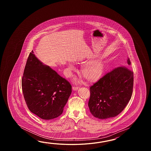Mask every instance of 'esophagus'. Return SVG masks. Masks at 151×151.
Segmentation results:
<instances>
[{
    "instance_id": "obj_1",
    "label": "esophagus",
    "mask_w": 151,
    "mask_h": 151,
    "mask_svg": "<svg viewBox=\"0 0 151 151\" xmlns=\"http://www.w3.org/2000/svg\"><path fill=\"white\" fill-rule=\"evenodd\" d=\"M79 87H80L75 86H73L72 87V88H73V90H76H76H78Z\"/></svg>"
}]
</instances>
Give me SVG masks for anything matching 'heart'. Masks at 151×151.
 <instances>
[{
  "instance_id": "b5f03b06",
  "label": "heart",
  "mask_w": 151,
  "mask_h": 151,
  "mask_svg": "<svg viewBox=\"0 0 151 151\" xmlns=\"http://www.w3.org/2000/svg\"><path fill=\"white\" fill-rule=\"evenodd\" d=\"M76 68L73 65H68V76L72 75V71H75ZM104 70V64L100 60L91 61L84 65L81 69V73L87 80L95 81L98 80L102 76Z\"/></svg>"
}]
</instances>
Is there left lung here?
<instances>
[{"label":"left lung","instance_id":"8db88e82","mask_svg":"<svg viewBox=\"0 0 151 151\" xmlns=\"http://www.w3.org/2000/svg\"><path fill=\"white\" fill-rule=\"evenodd\" d=\"M127 64H131L129 58ZM133 88V72L126 66L115 68L90 87L91 114L100 119L118 116L131 99Z\"/></svg>","mask_w":151,"mask_h":151}]
</instances>
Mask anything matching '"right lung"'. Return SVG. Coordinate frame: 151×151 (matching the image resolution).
<instances>
[{
	"mask_svg": "<svg viewBox=\"0 0 151 151\" xmlns=\"http://www.w3.org/2000/svg\"><path fill=\"white\" fill-rule=\"evenodd\" d=\"M22 86L29 110L41 119L57 118L72 92V86L50 66L29 53L22 79Z\"/></svg>",
	"mask_w": 151,
	"mask_h": 151,
	"instance_id": "add662e5",
	"label": "right lung"
}]
</instances>
